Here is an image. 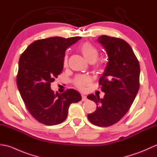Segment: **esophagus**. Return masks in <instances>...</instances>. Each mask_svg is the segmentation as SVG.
<instances>
[{
  "label": "esophagus",
  "instance_id": "1",
  "mask_svg": "<svg viewBox=\"0 0 157 157\" xmlns=\"http://www.w3.org/2000/svg\"><path fill=\"white\" fill-rule=\"evenodd\" d=\"M82 101H85L87 100V98H86V96L84 94H82Z\"/></svg>",
  "mask_w": 157,
  "mask_h": 157
}]
</instances>
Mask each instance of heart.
<instances>
[{
  "instance_id": "b5f03b06",
  "label": "heart",
  "mask_w": 157,
  "mask_h": 157,
  "mask_svg": "<svg viewBox=\"0 0 157 157\" xmlns=\"http://www.w3.org/2000/svg\"><path fill=\"white\" fill-rule=\"evenodd\" d=\"M79 49L84 55L86 59L89 62H94L98 56V51L94 46L91 43L86 42L82 44L79 46ZM67 55L65 56L64 65H67ZM91 81L90 78L88 75H82L77 77L75 79V84L79 88H83L85 86L88 85Z\"/></svg>"
}]
</instances>
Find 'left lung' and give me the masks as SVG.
<instances>
[{
  "mask_svg": "<svg viewBox=\"0 0 157 157\" xmlns=\"http://www.w3.org/2000/svg\"><path fill=\"white\" fill-rule=\"evenodd\" d=\"M97 41L106 51L108 62L99 79L104 98L90 94L96 111L88 115L90 121L100 127L118 122L131 107L140 88V65L131 46L117 38L101 36Z\"/></svg>",
  "mask_w": 157,
  "mask_h": 157,
  "instance_id": "1",
  "label": "left lung"
}]
</instances>
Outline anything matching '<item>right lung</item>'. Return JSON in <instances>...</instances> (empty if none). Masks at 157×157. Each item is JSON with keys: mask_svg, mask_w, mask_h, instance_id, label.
Listing matches in <instances>:
<instances>
[{"mask_svg": "<svg viewBox=\"0 0 157 157\" xmlns=\"http://www.w3.org/2000/svg\"><path fill=\"white\" fill-rule=\"evenodd\" d=\"M81 37H51L36 40L21 55L17 85L29 112L40 123L54 125L63 122L70 105L82 100L73 89L60 94L51 88L63 69L65 51Z\"/></svg>", "mask_w": 157, "mask_h": 157, "instance_id": "obj_1", "label": "right lung"}]
</instances>
